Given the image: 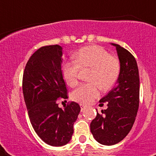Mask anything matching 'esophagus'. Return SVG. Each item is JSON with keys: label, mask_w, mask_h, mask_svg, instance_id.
Wrapping results in <instances>:
<instances>
[{"label": "esophagus", "mask_w": 156, "mask_h": 156, "mask_svg": "<svg viewBox=\"0 0 156 156\" xmlns=\"http://www.w3.org/2000/svg\"><path fill=\"white\" fill-rule=\"evenodd\" d=\"M80 108H81V111L83 112V111H84V110H85V108H87V106H86V105H84V104H80Z\"/></svg>", "instance_id": "34e87169"}]
</instances>
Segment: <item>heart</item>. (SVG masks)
<instances>
[{
	"label": "heart",
	"mask_w": 156,
	"mask_h": 156,
	"mask_svg": "<svg viewBox=\"0 0 156 156\" xmlns=\"http://www.w3.org/2000/svg\"><path fill=\"white\" fill-rule=\"evenodd\" d=\"M75 62L63 64L61 71L65 82L73 87L78 84L79 67L91 68L89 81L76 88L71 93V99L82 104L91 103L100 95V87L108 89L116 83L120 74V62L118 59L110 56L104 48L90 45L83 48L74 55Z\"/></svg>",
	"instance_id": "b5f03b06"
}]
</instances>
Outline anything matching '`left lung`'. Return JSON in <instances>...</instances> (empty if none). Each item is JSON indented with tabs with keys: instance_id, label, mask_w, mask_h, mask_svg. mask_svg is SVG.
Instances as JSON below:
<instances>
[{
	"instance_id": "1",
	"label": "left lung",
	"mask_w": 156,
	"mask_h": 156,
	"mask_svg": "<svg viewBox=\"0 0 156 156\" xmlns=\"http://www.w3.org/2000/svg\"><path fill=\"white\" fill-rule=\"evenodd\" d=\"M120 62V74L116 85L100 103H108L90 123V131L98 143L105 146L118 143L129 133L135 121L139 106V73L137 61L130 52L116 44ZM97 111V110H96Z\"/></svg>"
}]
</instances>
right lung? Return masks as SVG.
Wrapping results in <instances>:
<instances>
[{"mask_svg":"<svg viewBox=\"0 0 156 156\" xmlns=\"http://www.w3.org/2000/svg\"><path fill=\"white\" fill-rule=\"evenodd\" d=\"M62 61L60 45L44 46L30 56L23 73V97L30 123L37 135L52 147L65 146L71 140L81 110L75 102L62 108L58 106L59 98L67 99Z\"/></svg>","mask_w":156,"mask_h":156,"instance_id":"1","label":"right lung"}]
</instances>
